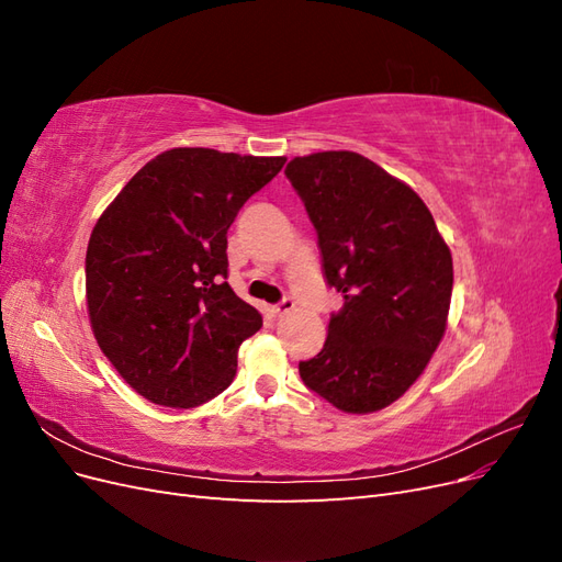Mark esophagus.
Here are the masks:
<instances>
[{
  "mask_svg": "<svg viewBox=\"0 0 562 562\" xmlns=\"http://www.w3.org/2000/svg\"><path fill=\"white\" fill-rule=\"evenodd\" d=\"M293 310H295V300L293 297H283L279 304H274V307L269 310V314L271 316H283V314L293 312Z\"/></svg>",
  "mask_w": 562,
  "mask_h": 562,
  "instance_id": "obj_1",
  "label": "esophagus"
}]
</instances>
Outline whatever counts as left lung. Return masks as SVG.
<instances>
[{"instance_id":"1","label":"left lung","mask_w":562,"mask_h":562,"mask_svg":"<svg viewBox=\"0 0 562 562\" xmlns=\"http://www.w3.org/2000/svg\"><path fill=\"white\" fill-rule=\"evenodd\" d=\"M285 178L316 229L323 274L345 297L326 345L300 361V378L339 411H382L443 339L450 248L411 187L356 151L295 157Z\"/></svg>"}]
</instances>
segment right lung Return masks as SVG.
<instances>
[{"instance_id":"1","label":"right lung","mask_w":562,"mask_h":562,"mask_svg":"<svg viewBox=\"0 0 562 562\" xmlns=\"http://www.w3.org/2000/svg\"><path fill=\"white\" fill-rule=\"evenodd\" d=\"M283 164L176 147L100 215L87 250L91 328L147 401L196 407L232 384L236 353L262 316L227 283V229Z\"/></svg>"}]
</instances>
